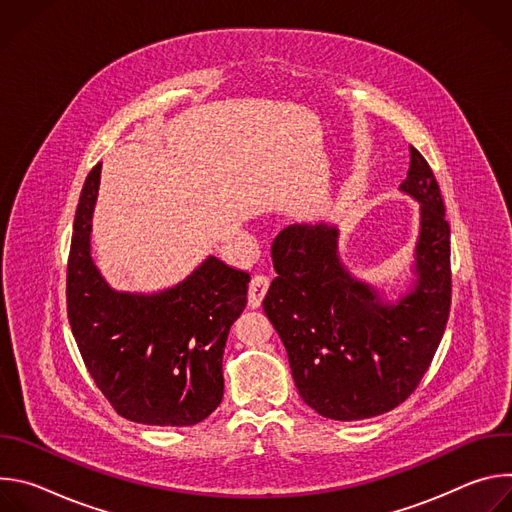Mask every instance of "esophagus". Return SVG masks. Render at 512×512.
<instances>
[{
	"label": "esophagus",
	"mask_w": 512,
	"mask_h": 512,
	"mask_svg": "<svg viewBox=\"0 0 512 512\" xmlns=\"http://www.w3.org/2000/svg\"><path fill=\"white\" fill-rule=\"evenodd\" d=\"M269 287V277L267 275H255L249 283V306L251 308H259L263 296L267 294Z\"/></svg>",
	"instance_id": "34e87169"
}]
</instances>
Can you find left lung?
<instances>
[{"mask_svg": "<svg viewBox=\"0 0 512 512\" xmlns=\"http://www.w3.org/2000/svg\"><path fill=\"white\" fill-rule=\"evenodd\" d=\"M409 152L399 190L419 202V235L415 279L397 300L346 269L334 225H289L271 245L277 277L263 310L287 350L300 397L328 419H369L401 405L448 324L450 225L429 164L415 148Z\"/></svg>", "mask_w": 512, "mask_h": 512, "instance_id": "left-lung-1", "label": "left lung"}]
</instances>
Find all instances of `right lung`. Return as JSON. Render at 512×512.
I'll return each instance as SVG.
<instances>
[{
	"label": "right lung",
	"instance_id": "right-lung-1",
	"mask_svg": "<svg viewBox=\"0 0 512 512\" xmlns=\"http://www.w3.org/2000/svg\"><path fill=\"white\" fill-rule=\"evenodd\" d=\"M97 164L83 186L66 267L72 336L101 393L135 423L184 427L223 401V352L247 306L249 273L208 255L158 294L115 291L91 257Z\"/></svg>",
	"mask_w": 512,
	"mask_h": 512
}]
</instances>
